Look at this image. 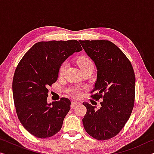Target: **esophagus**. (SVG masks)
Returning a JSON list of instances; mask_svg holds the SVG:
<instances>
[{
  "mask_svg": "<svg viewBox=\"0 0 154 154\" xmlns=\"http://www.w3.org/2000/svg\"><path fill=\"white\" fill-rule=\"evenodd\" d=\"M81 103L79 102H77L76 100H72V106H77V105H80Z\"/></svg>",
  "mask_w": 154,
  "mask_h": 154,
  "instance_id": "esophagus-1",
  "label": "esophagus"
}]
</instances>
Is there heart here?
I'll return each instance as SVG.
<instances>
[{"label":"heart","instance_id":"1","mask_svg":"<svg viewBox=\"0 0 154 154\" xmlns=\"http://www.w3.org/2000/svg\"><path fill=\"white\" fill-rule=\"evenodd\" d=\"M78 64H79V66L80 69H83V68L87 67L88 66H91V65H93V62L90 58H88V56H82L78 59ZM68 67V63L67 62H64L63 63H62L60 66L59 68V75L60 76H62L64 74L65 71H66V69ZM69 94L71 96H73L75 98H79L82 95V92L79 89H77V88H74V89H72L69 91Z\"/></svg>","mask_w":154,"mask_h":154}]
</instances>
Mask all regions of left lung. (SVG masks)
Instances as JSON below:
<instances>
[{
    "label": "left lung",
    "instance_id": "left-lung-1",
    "mask_svg": "<svg viewBox=\"0 0 154 154\" xmlns=\"http://www.w3.org/2000/svg\"><path fill=\"white\" fill-rule=\"evenodd\" d=\"M94 62L97 79L91 94L103 98L100 108L83 103L87 112L82 119L87 133L97 140L116 136L130 118L135 98V75L131 62L118 46L106 40L79 41Z\"/></svg>",
    "mask_w": 154,
    "mask_h": 154
}]
</instances>
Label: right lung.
Returning <instances> with one entry per match:
<instances>
[{"label":"right lung","mask_w":154,"mask_h":154,"mask_svg":"<svg viewBox=\"0 0 154 154\" xmlns=\"http://www.w3.org/2000/svg\"><path fill=\"white\" fill-rule=\"evenodd\" d=\"M82 50L77 40L41 41L20 61L13 79V96L18 119L33 136L45 139L60 130L71 103L61 98L48 104V88L58 79L62 63Z\"/></svg>","instance_id":"right-lung-1"}]
</instances>
